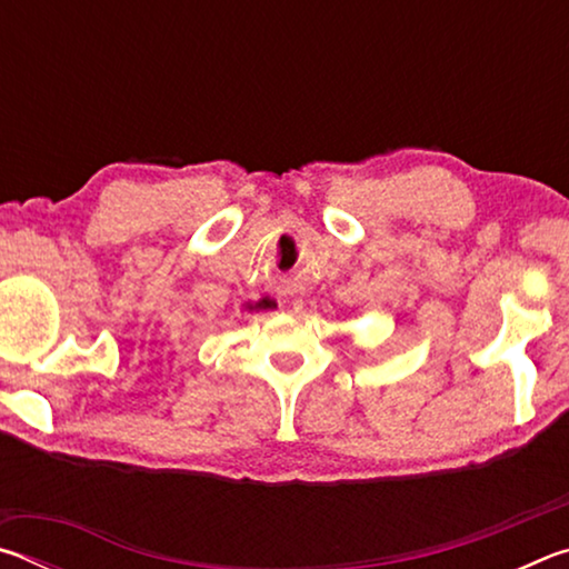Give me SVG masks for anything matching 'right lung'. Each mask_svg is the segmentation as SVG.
Returning <instances> with one entry per match:
<instances>
[{"mask_svg":"<svg viewBox=\"0 0 569 569\" xmlns=\"http://www.w3.org/2000/svg\"><path fill=\"white\" fill-rule=\"evenodd\" d=\"M268 306H271V301H266V298H263V301H258L256 306H248V308L253 311V308H268Z\"/></svg>","mask_w":569,"mask_h":569,"instance_id":"right-lung-1","label":"right lung"}]
</instances>
